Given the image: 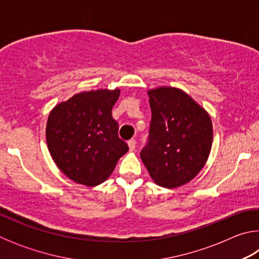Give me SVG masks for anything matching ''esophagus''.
<instances>
[{
	"label": "esophagus",
	"instance_id": "34e87169",
	"mask_svg": "<svg viewBox=\"0 0 259 259\" xmlns=\"http://www.w3.org/2000/svg\"><path fill=\"white\" fill-rule=\"evenodd\" d=\"M128 145H129V150L131 152L135 151V148H136V139H130L129 142H128Z\"/></svg>",
	"mask_w": 259,
	"mask_h": 259
}]
</instances>
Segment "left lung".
Here are the masks:
<instances>
[{"label":"left lung","instance_id":"obj_1","mask_svg":"<svg viewBox=\"0 0 259 259\" xmlns=\"http://www.w3.org/2000/svg\"><path fill=\"white\" fill-rule=\"evenodd\" d=\"M152 119L140 159L157 185L175 188L192 181L208 160L212 123L204 109L176 88L148 91Z\"/></svg>","mask_w":259,"mask_h":259}]
</instances>
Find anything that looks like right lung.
Returning <instances> with one entry per match:
<instances>
[{
    "label": "right lung",
    "instance_id": "add662e5",
    "mask_svg": "<svg viewBox=\"0 0 259 259\" xmlns=\"http://www.w3.org/2000/svg\"><path fill=\"white\" fill-rule=\"evenodd\" d=\"M119 96V89L81 93L51 111L46 130L48 148L57 166L75 183L96 186L106 181L128 152L112 116Z\"/></svg>",
    "mask_w": 259,
    "mask_h": 259
}]
</instances>
